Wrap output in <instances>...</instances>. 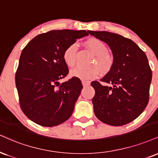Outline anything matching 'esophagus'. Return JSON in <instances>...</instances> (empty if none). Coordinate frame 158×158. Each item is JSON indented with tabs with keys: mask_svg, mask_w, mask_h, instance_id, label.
I'll use <instances>...</instances> for the list:
<instances>
[{
	"mask_svg": "<svg viewBox=\"0 0 158 158\" xmlns=\"http://www.w3.org/2000/svg\"><path fill=\"white\" fill-rule=\"evenodd\" d=\"M81 82H82V85L83 86H87V85H89L90 84V82L89 81H85V80H82L81 81Z\"/></svg>",
	"mask_w": 158,
	"mask_h": 158,
	"instance_id": "34e87169",
	"label": "esophagus"
}]
</instances>
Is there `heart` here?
I'll use <instances>...</instances> for the list:
<instances>
[{
    "label": "heart",
    "instance_id": "1",
    "mask_svg": "<svg viewBox=\"0 0 158 158\" xmlns=\"http://www.w3.org/2000/svg\"><path fill=\"white\" fill-rule=\"evenodd\" d=\"M85 45L93 54L96 55L93 64L88 68L77 67L71 71L72 77L79 78L82 80H90L97 77L98 69L102 73H106L111 69L113 64V57L107 52V45L103 41L98 38L92 37L85 42ZM77 47L75 43H72L66 48L63 53V60L68 67H73L77 60Z\"/></svg>",
    "mask_w": 158,
    "mask_h": 158
}]
</instances>
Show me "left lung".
<instances>
[{
    "instance_id": "obj_1",
    "label": "left lung",
    "mask_w": 158,
    "mask_h": 158,
    "mask_svg": "<svg viewBox=\"0 0 158 158\" xmlns=\"http://www.w3.org/2000/svg\"><path fill=\"white\" fill-rule=\"evenodd\" d=\"M107 43L113 64L101 81L91 82L95 89L92 102L98 120L111 126H122L137 118L149 102L152 71L146 55L128 38L109 31H87Z\"/></svg>"
}]
</instances>
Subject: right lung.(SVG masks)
Wrapping results in <instances>:
<instances>
[{"label":"right lung","instance_id":"add662e5","mask_svg":"<svg viewBox=\"0 0 158 158\" xmlns=\"http://www.w3.org/2000/svg\"><path fill=\"white\" fill-rule=\"evenodd\" d=\"M85 36V30H54L36 36L23 48L15 83L20 107L33 122L54 127L71 116L83 87L77 77L59 82L68 73L63 53Z\"/></svg>","mask_w":158,"mask_h":158}]
</instances>
